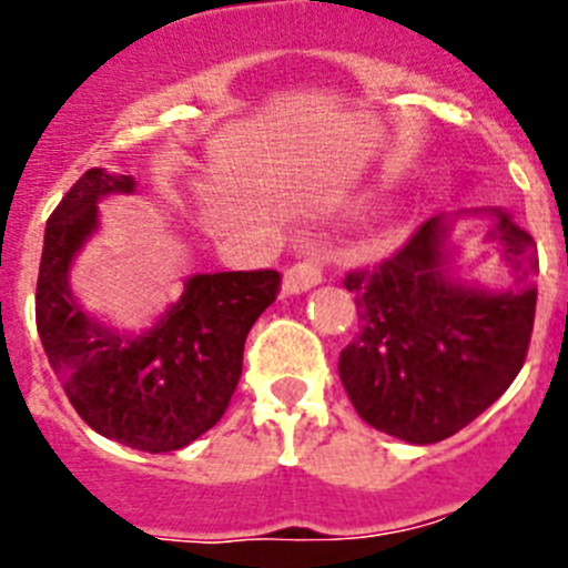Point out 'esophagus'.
I'll return each instance as SVG.
<instances>
[{"mask_svg":"<svg viewBox=\"0 0 568 568\" xmlns=\"http://www.w3.org/2000/svg\"><path fill=\"white\" fill-rule=\"evenodd\" d=\"M322 283V260L320 257H305L302 263L285 268L283 274V291L285 294H302L311 291L314 285Z\"/></svg>","mask_w":568,"mask_h":568,"instance_id":"34e87169","label":"esophagus"}]
</instances>
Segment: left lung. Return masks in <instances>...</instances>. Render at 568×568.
Returning a JSON list of instances; mask_svg holds the SVG:
<instances>
[{
  "mask_svg": "<svg viewBox=\"0 0 568 568\" xmlns=\"http://www.w3.org/2000/svg\"><path fill=\"white\" fill-rule=\"evenodd\" d=\"M499 243L516 283L490 291L452 277L448 232L434 215L375 268L349 272L358 333L338 356V378L364 423L415 445L439 443L481 415L521 373L535 322V241L501 210Z\"/></svg>",
  "mask_w": 568,
  "mask_h": 568,
  "instance_id": "left-lung-1",
  "label": "left lung"
}]
</instances>
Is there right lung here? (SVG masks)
I'll return each mask as SVG.
<instances>
[{
	"label": "right lung",
	"instance_id": "1",
	"mask_svg": "<svg viewBox=\"0 0 568 568\" xmlns=\"http://www.w3.org/2000/svg\"><path fill=\"white\" fill-rule=\"evenodd\" d=\"M134 193V179L83 173L44 232L36 327L78 415L103 437L148 454L179 452L224 417L243 369V344L277 300L280 274H193L151 331L131 336L92 320L69 291V268L98 230V201Z\"/></svg>",
	"mask_w": 568,
	"mask_h": 568
}]
</instances>
